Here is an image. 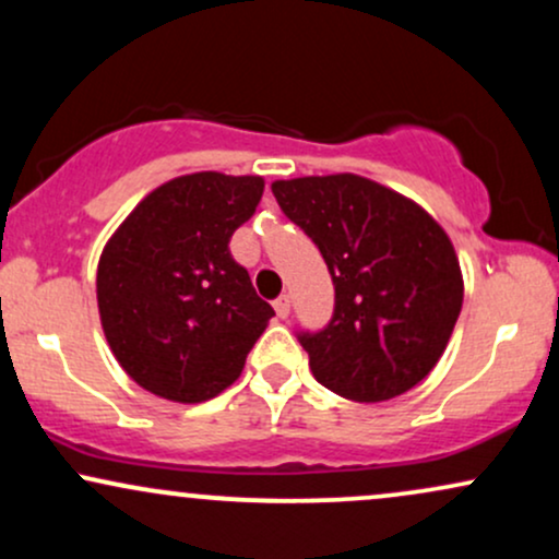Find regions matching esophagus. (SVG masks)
Returning <instances> with one entry per match:
<instances>
[{"label": "esophagus", "mask_w": 559, "mask_h": 559, "mask_svg": "<svg viewBox=\"0 0 559 559\" xmlns=\"http://www.w3.org/2000/svg\"><path fill=\"white\" fill-rule=\"evenodd\" d=\"M273 307H275V316L288 318V312H292V299H288L286 294H281V297L273 301Z\"/></svg>", "instance_id": "1"}]
</instances>
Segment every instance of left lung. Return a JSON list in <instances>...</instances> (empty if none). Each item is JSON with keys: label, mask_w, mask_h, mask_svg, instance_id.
<instances>
[{"label": "left lung", "mask_w": 559, "mask_h": 559, "mask_svg": "<svg viewBox=\"0 0 559 559\" xmlns=\"http://www.w3.org/2000/svg\"><path fill=\"white\" fill-rule=\"evenodd\" d=\"M273 194L318 243L336 286L331 323L299 336L312 376L355 402L418 386L463 310V271L447 230L418 202L355 173L273 181Z\"/></svg>", "instance_id": "8db88e82"}]
</instances>
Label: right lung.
Segmentation results:
<instances>
[{"label": "right lung", "instance_id": "1", "mask_svg": "<svg viewBox=\"0 0 559 559\" xmlns=\"http://www.w3.org/2000/svg\"><path fill=\"white\" fill-rule=\"evenodd\" d=\"M262 176L202 170L152 189L96 265V305L115 360L141 389L199 404L241 376L275 316L228 241L258 210Z\"/></svg>", "mask_w": 559, "mask_h": 559}]
</instances>
